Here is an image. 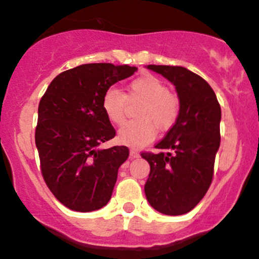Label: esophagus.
Listing matches in <instances>:
<instances>
[{"label": "esophagus", "mask_w": 259, "mask_h": 259, "mask_svg": "<svg viewBox=\"0 0 259 259\" xmlns=\"http://www.w3.org/2000/svg\"><path fill=\"white\" fill-rule=\"evenodd\" d=\"M139 156H140V154H139L137 150H134V149L130 150V159H137Z\"/></svg>", "instance_id": "1"}]
</instances>
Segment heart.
<instances>
[{
	"instance_id": "heart-1",
	"label": "heart",
	"mask_w": 259,
	"mask_h": 259,
	"mask_svg": "<svg viewBox=\"0 0 259 259\" xmlns=\"http://www.w3.org/2000/svg\"><path fill=\"white\" fill-rule=\"evenodd\" d=\"M127 102L143 103L139 108L137 122H127L118 132V140L122 145L140 148L154 140L156 130L170 129L179 115L178 98L168 91L167 85L154 75H145L133 80L125 95L110 88L103 97V110L108 120L121 125L126 115Z\"/></svg>"
}]
</instances>
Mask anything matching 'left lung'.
<instances>
[{"label": "left lung", "mask_w": 259, "mask_h": 259, "mask_svg": "<svg viewBox=\"0 0 259 259\" xmlns=\"http://www.w3.org/2000/svg\"><path fill=\"white\" fill-rule=\"evenodd\" d=\"M175 85L179 115L155 148L164 152H143L150 164L145 182L146 200L156 211L178 216L191 211L207 192L220 148L221 107L209 84L179 65H148Z\"/></svg>", "instance_id": "8db88e82"}]
</instances>
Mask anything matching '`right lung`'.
I'll return each mask as SVG.
<instances>
[{"label":"right lung","instance_id":"obj_1","mask_svg":"<svg viewBox=\"0 0 259 259\" xmlns=\"http://www.w3.org/2000/svg\"><path fill=\"white\" fill-rule=\"evenodd\" d=\"M137 70L126 64L78 65L57 75L40 99L36 127L40 170L52 194L65 207L91 212L110 200L129 149H98L115 137L103 110V97Z\"/></svg>","mask_w":259,"mask_h":259}]
</instances>
